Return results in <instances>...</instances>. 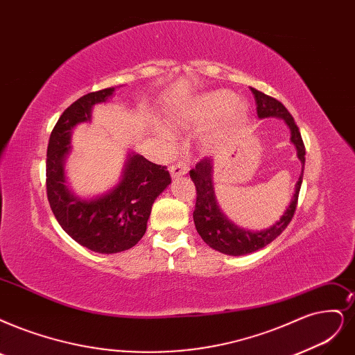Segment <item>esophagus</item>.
I'll return each mask as SVG.
<instances>
[{"mask_svg": "<svg viewBox=\"0 0 355 355\" xmlns=\"http://www.w3.org/2000/svg\"><path fill=\"white\" fill-rule=\"evenodd\" d=\"M169 173H171V177H173V180H175V178L186 175L189 173V165L184 164V162H178V164L171 166Z\"/></svg>", "mask_w": 355, "mask_h": 355, "instance_id": "34e87169", "label": "esophagus"}]
</instances>
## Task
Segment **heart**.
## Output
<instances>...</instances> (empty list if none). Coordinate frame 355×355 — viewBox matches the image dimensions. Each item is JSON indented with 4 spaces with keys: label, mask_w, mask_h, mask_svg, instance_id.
Masks as SVG:
<instances>
[{
    "label": "heart",
    "mask_w": 355,
    "mask_h": 355,
    "mask_svg": "<svg viewBox=\"0 0 355 355\" xmlns=\"http://www.w3.org/2000/svg\"><path fill=\"white\" fill-rule=\"evenodd\" d=\"M247 114L248 105L244 101L235 99V95L230 90L218 89L196 98L186 111H181L175 116L174 121L186 124H206L224 114L219 127L209 135V140H218L222 135L230 133V131L241 125ZM164 136H168V131H164Z\"/></svg>",
    "instance_id": "obj_1"
}]
</instances>
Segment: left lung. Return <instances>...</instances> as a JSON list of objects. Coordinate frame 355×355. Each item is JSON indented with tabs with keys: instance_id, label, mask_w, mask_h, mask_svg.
Wrapping results in <instances>:
<instances>
[{
	"instance_id": "8db88e82",
	"label": "left lung",
	"mask_w": 355,
	"mask_h": 355,
	"mask_svg": "<svg viewBox=\"0 0 355 355\" xmlns=\"http://www.w3.org/2000/svg\"><path fill=\"white\" fill-rule=\"evenodd\" d=\"M252 92L257 103V116L260 120H263V118H279V120H282L286 124V127L290 128V141L294 144V148L297 150V157L301 162L303 169H301V174L295 184L291 202L286 206L285 212L282 214L279 220L275 222L269 228L260 231L247 230L234 224L220 209L214 189L212 157H206V159L200 161L196 165L194 169L190 171V178L194 182L196 191H198V199H196V207L193 212L196 230H198L202 240L209 247H212L214 250L228 256H244L254 253L260 250V248L266 247L269 243H272L278 235H281L294 216L298 193L301 189V182H303L306 149L293 115L288 112V110L279 101L261 94V92L253 87Z\"/></svg>"
}]
</instances>
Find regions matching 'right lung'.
Returning a JSON list of instances; mask_svg holds the SVG:
<instances>
[{
  "instance_id": "right-lung-1",
  "label": "right lung",
  "mask_w": 355,
  "mask_h": 355,
  "mask_svg": "<svg viewBox=\"0 0 355 355\" xmlns=\"http://www.w3.org/2000/svg\"><path fill=\"white\" fill-rule=\"evenodd\" d=\"M120 87L92 92L71 103L52 130L46 152V194L52 214L74 241L102 254L125 252L140 241L153 202L171 184L165 166L128 150L120 178L107 191L82 196L70 187L65 162L74 128L89 124L95 105L107 103Z\"/></svg>"
}]
</instances>
